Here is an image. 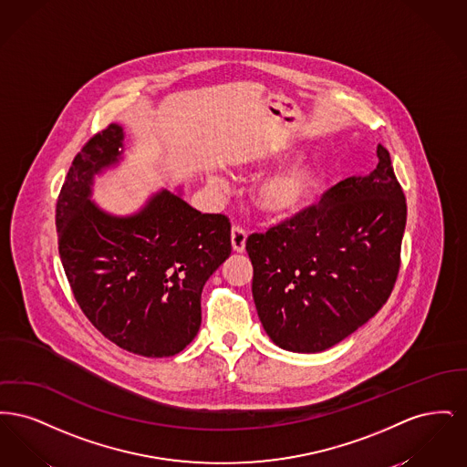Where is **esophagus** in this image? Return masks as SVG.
I'll return each instance as SVG.
<instances>
[{"label": "esophagus", "mask_w": 467, "mask_h": 467, "mask_svg": "<svg viewBox=\"0 0 467 467\" xmlns=\"http://www.w3.org/2000/svg\"><path fill=\"white\" fill-rule=\"evenodd\" d=\"M244 244H246V233H244V229L234 225V227L231 229V246H233V252H236V254L244 252Z\"/></svg>", "instance_id": "1"}]
</instances>
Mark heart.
<instances>
[{
	"mask_svg": "<svg viewBox=\"0 0 467 467\" xmlns=\"http://www.w3.org/2000/svg\"><path fill=\"white\" fill-rule=\"evenodd\" d=\"M324 182V164L318 161H301L261 178L252 189V202L269 221H292L310 206Z\"/></svg>",
	"mask_w": 467,
	"mask_h": 467,
	"instance_id": "1",
	"label": "heart"
}]
</instances>
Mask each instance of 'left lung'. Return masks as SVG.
Returning a JSON list of instances; mask_svg holds the SVG:
<instances>
[{
	"label": "left lung",
	"mask_w": 467,
	"mask_h": 467,
	"mask_svg": "<svg viewBox=\"0 0 467 467\" xmlns=\"http://www.w3.org/2000/svg\"><path fill=\"white\" fill-rule=\"evenodd\" d=\"M377 168L329 189L318 206L252 234V296L271 341L318 354L356 333L387 303L400 273L406 200L378 145Z\"/></svg>",
	"instance_id": "1"
}]
</instances>
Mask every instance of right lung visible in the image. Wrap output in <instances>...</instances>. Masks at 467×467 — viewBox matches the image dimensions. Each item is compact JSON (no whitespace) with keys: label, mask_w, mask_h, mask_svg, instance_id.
I'll list each match as a JSON object with an SVG mask.
<instances>
[{"label":"right lung","mask_w":467,"mask_h":467,"mask_svg":"<svg viewBox=\"0 0 467 467\" xmlns=\"http://www.w3.org/2000/svg\"><path fill=\"white\" fill-rule=\"evenodd\" d=\"M124 136L111 124L73 159L56 208L59 255L99 333L136 356H175L200 331L201 292L231 255V223L168 189L131 215L98 206L94 178L124 159Z\"/></svg>","instance_id":"obj_1"}]
</instances>
